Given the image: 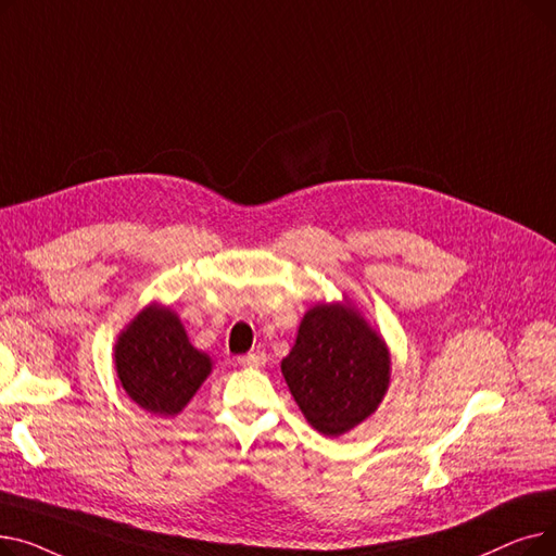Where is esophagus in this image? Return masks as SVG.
Here are the masks:
<instances>
[{"label":"esophagus","instance_id":"34e87169","mask_svg":"<svg viewBox=\"0 0 556 556\" xmlns=\"http://www.w3.org/2000/svg\"><path fill=\"white\" fill-rule=\"evenodd\" d=\"M239 365L241 367H263V365H266V354H263V352H252V354L239 356Z\"/></svg>","mask_w":556,"mask_h":556}]
</instances>
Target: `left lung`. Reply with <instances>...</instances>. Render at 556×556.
Listing matches in <instances>:
<instances>
[{
    "label": "left lung",
    "mask_w": 556,
    "mask_h": 556,
    "mask_svg": "<svg viewBox=\"0 0 556 556\" xmlns=\"http://www.w3.org/2000/svg\"><path fill=\"white\" fill-rule=\"evenodd\" d=\"M281 371L306 421L327 437L365 421L390 383L386 342L342 304L311 308Z\"/></svg>",
    "instance_id": "obj_1"
}]
</instances>
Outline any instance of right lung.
<instances>
[{
    "label": "right lung",
    "mask_w": 556,
    "mask_h": 556,
    "mask_svg": "<svg viewBox=\"0 0 556 556\" xmlns=\"http://www.w3.org/2000/svg\"><path fill=\"white\" fill-rule=\"evenodd\" d=\"M114 358L128 396L160 417L178 415L212 371L210 356L189 342L178 315L157 304L132 319Z\"/></svg>",
    "instance_id": "1"
}]
</instances>
